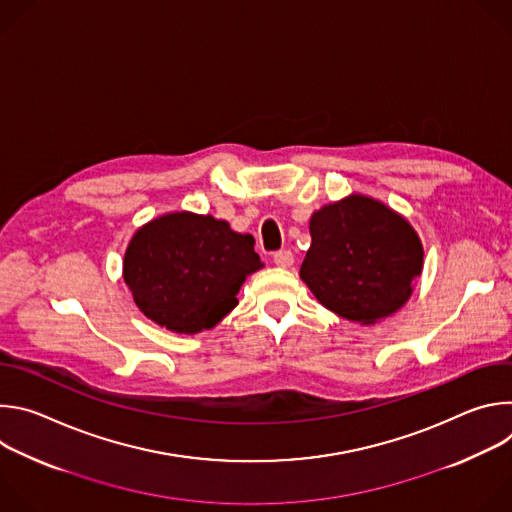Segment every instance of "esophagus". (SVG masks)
<instances>
[{"label":"esophagus","mask_w":512,"mask_h":512,"mask_svg":"<svg viewBox=\"0 0 512 512\" xmlns=\"http://www.w3.org/2000/svg\"><path fill=\"white\" fill-rule=\"evenodd\" d=\"M273 263L277 267H291V263H294V255H291V251H277L273 253Z\"/></svg>","instance_id":"1"}]
</instances>
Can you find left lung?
I'll list each match as a JSON object with an SVG mask.
<instances>
[{
	"mask_svg": "<svg viewBox=\"0 0 512 512\" xmlns=\"http://www.w3.org/2000/svg\"><path fill=\"white\" fill-rule=\"evenodd\" d=\"M310 235L300 277L324 308L373 326L409 302L423 245L403 214L352 192L312 214Z\"/></svg>",
	"mask_w": 512,
	"mask_h": 512,
	"instance_id": "obj_1",
	"label": "left lung"
}]
</instances>
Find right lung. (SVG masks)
I'll use <instances>...</instances> for the list:
<instances>
[{
	"mask_svg": "<svg viewBox=\"0 0 512 512\" xmlns=\"http://www.w3.org/2000/svg\"><path fill=\"white\" fill-rule=\"evenodd\" d=\"M261 267L251 235L210 214L180 210L133 233L123 279L145 318L176 334H198L237 308L241 285Z\"/></svg>",
	"mask_w": 512,
	"mask_h": 512,
	"instance_id": "1",
	"label": "right lung"
}]
</instances>
